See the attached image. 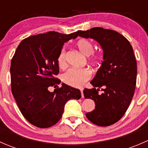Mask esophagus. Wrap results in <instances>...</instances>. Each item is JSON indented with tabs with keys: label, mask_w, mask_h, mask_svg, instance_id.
Here are the masks:
<instances>
[{
	"label": "esophagus",
	"mask_w": 148,
	"mask_h": 148,
	"mask_svg": "<svg viewBox=\"0 0 148 148\" xmlns=\"http://www.w3.org/2000/svg\"><path fill=\"white\" fill-rule=\"evenodd\" d=\"M80 91H81V94H82V97H84V94H83V89H80Z\"/></svg>",
	"instance_id": "esophagus-1"
}]
</instances>
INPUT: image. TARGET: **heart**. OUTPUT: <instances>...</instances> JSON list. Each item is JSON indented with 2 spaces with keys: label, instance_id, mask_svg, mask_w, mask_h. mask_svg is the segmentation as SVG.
<instances>
[{
  "label": "heart",
  "instance_id": "heart-1",
  "mask_svg": "<svg viewBox=\"0 0 148 148\" xmlns=\"http://www.w3.org/2000/svg\"><path fill=\"white\" fill-rule=\"evenodd\" d=\"M77 46L80 51L85 56H89L93 63L97 64L101 60V55L99 53H95L94 46L89 40L83 38L77 43ZM58 65L64 69L66 66V49H62L57 59ZM92 77V71L87 68H71L67 70L62 75V80L65 84L74 87H80L84 84Z\"/></svg>",
  "mask_w": 148,
  "mask_h": 148
}]
</instances>
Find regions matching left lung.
Masks as SVG:
<instances>
[{"instance_id":"obj_1","label":"left lung","mask_w":148,"mask_h":148,"mask_svg":"<svg viewBox=\"0 0 148 148\" xmlns=\"http://www.w3.org/2000/svg\"><path fill=\"white\" fill-rule=\"evenodd\" d=\"M77 35L96 40L103 49L104 61L90 82L94 88H85L84 95L95 103V110L86 114L88 120L98 126H110L123 117L135 93L137 62L133 49L124 36L113 30L95 27L77 31Z\"/></svg>"}]
</instances>
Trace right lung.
<instances>
[{
	"label": "right lung",
	"mask_w": 148,
	"mask_h": 148,
	"mask_svg": "<svg viewBox=\"0 0 148 148\" xmlns=\"http://www.w3.org/2000/svg\"><path fill=\"white\" fill-rule=\"evenodd\" d=\"M77 37V32L49 31L25 38L16 49L10 69L12 94L23 117L34 126H53L62 117L66 102L81 98L79 89L64 83L53 92L48 90L61 82L56 76L64 44Z\"/></svg>",
	"instance_id": "right-lung-1"
}]
</instances>
